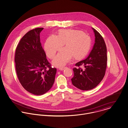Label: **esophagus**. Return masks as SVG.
Masks as SVG:
<instances>
[{
  "label": "esophagus",
  "instance_id": "esophagus-1",
  "mask_svg": "<svg viewBox=\"0 0 128 128\" xmlns=\"http://www.w3.org/2000/svg\"><path fill=\"white\" fill-rule=\"evenodd\" d=\"M66 68H60L59 70H64Z\"/></svg>",
  "mask_w": 128,
  "mask_h": 128
}]
</instances>
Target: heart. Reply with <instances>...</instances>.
Segmentation results:
<instances>
[{
	"label": "heart",
	"instance_id": "heart-1",
	"mask_svg": "<svg viewBox=\"0 0 128 128\" xmlns=\"http://www.w3.org/2000/svg\"><path fill=\"white\" fill-rule=\"evenodd\" d=\"M91 38L82 31L74 29L60 30L58 36L50 35L44 44V48L47 56L50 59L54 58L56 52L66 44L53 61L55 66L62 67L70 62L73 57L78 60L84 57L91 46Z\"/></svg>",
	"mask_w": 128,
	"mask_h": 128
}]
</instances>
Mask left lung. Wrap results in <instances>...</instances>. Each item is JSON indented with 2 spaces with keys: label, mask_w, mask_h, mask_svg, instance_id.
I'll list each match as a JSON object with an SVG mask.
<instances>
[{
  "label": "left lung",
  "mask_w": 128,
  "mask_h": 128,
  "mask_svg": "<svg viewBox=\"0 0 128 128\" xmlns=\"http://www.w3.org/2000/svg\"><path fill=\"white\" fill-rule=\"evenodd\" d=\"M92 29L95 36L93 48L88 58L76 63V67L73 69L72 83L82 90L95 88L103 80L106 68L107 50L104 40L98 31ZM81 66L84 68L82 69Z\"/></svg>",
  "instance_id": "8db88e82"
}]
</instances>
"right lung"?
Instances as JSON below:
<instances>
[{"mask_svg":"<svg viewBox=\"0 0 128 128\" xmlns=\"http://www.w3.org/2000/svg\"><path fill=\"white\" fill-rule=\"evenodd\" d=\"M44 28L27 32L16 47L14 62L18 80L24 88L36 95H42L52 87L57 69L52 68L42 46L40 33Z\"/></svg>","mask_w":128,"mask_h":128,"instance_id":"right-lung-1","label":"right lung"}]
</instances>
